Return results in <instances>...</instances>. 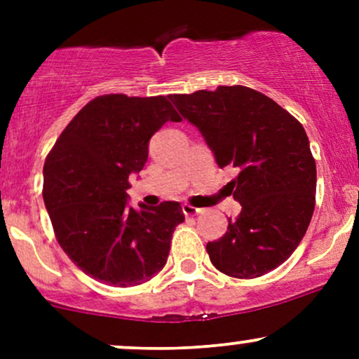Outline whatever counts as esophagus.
<instances>
[{"mask_svg": "<svg viewBox=\"0 0 359 359\" xmlns=\"http://www.w3.org/2000/svg\"><path fill=\"white\" fill-rule=\"evenodd\" d=\"M182 212H184L187 217H194V216H197V214L203 212V209L194 208V205H191V204H182Z\"/></svg>", "mask_w": 359, "mask_h": 359, "instance_id": "1", "label": "esophagus"}]
</instances>
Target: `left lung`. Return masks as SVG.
I'll return each instance as SVG.
<instances>
[{
    "label": "left lung",
    "instance_id": "1",
    "mask_svg": "<svg viewBox=\"0 0 359 359\" xmlns=\"http://www.w3.org/2000/svg\"><path fill=\"white\" fill-rule=\"evenodd\" d=\"M199 128L217 165L233 167L226 187L241 212L217 241L211 263L234 278H257L294 253L316 208V160L306 130L288 111L245 86L170 96Z\"/></svg>",
    "mask_w": 359,
    "mask_h": 359
}]
</instances>
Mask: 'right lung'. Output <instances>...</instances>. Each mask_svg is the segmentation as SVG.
I'll use <instances>...</instances> for the list:
<instances>
[{"label": "right lung", "mask_w": 359, "mask_h": 359, "mask_svg": "<svg viewBox=\"0 0 359 359\" xmlns=\"http://www.w3.org/2000/svg\"><path fill=\"white\" fill-rule=\"evenodd\" d=\"M180 121L165 96H97L65 126L43 165V203L60 248L86 275L114 287L145 283L165 266L179 203L128 205L148 142Z\"/></svg>", "instance_id": "right-lung-1"}]
</instances>
